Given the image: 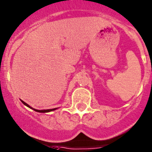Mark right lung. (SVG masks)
<instances>
[{
	"label": "right lung",
	"mask_w": 152,
	"mask_h": 152,
	"mask_svg": "<svg viewBox=\"0 0 152 152\" xmlns=\"http://www.w3.org/2000/svg\"><path fill=\"white\" fill-rule=\"evenodd\" d=\"M21 101L22 102V103H23L24 105H25V106H28V107H29L30 109H32V110H34V111L38 112V113H49V112H52V111H54V110H57V108H55V109H51V110H36V109L32 108V107H31V106H30L29 105L27 104V103H25V102H24L23 100H21Z\"/></svg>",
	"instance_id": "obj_1"
}]
</instances>
